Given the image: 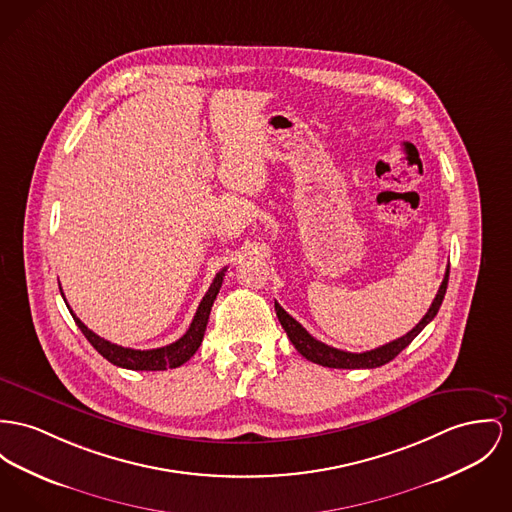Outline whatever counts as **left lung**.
<instances>
[{"instance_id":"1","label":"left lung","mask_w":512,"mask_h":512,"mask_svg":"<svg viewBox=\"0 0 512 512\" xmlns=\"http://www.w3.org/2000/svg\"><path fill=\"white\" fill-rule=\"evenodd\" d=\"M448 272H450V266L446 268L443 283L439 287L437 297L433 299L427 314L419 320V324H415L413 330H409L406 336H402L398 340L390 341L386 345H380V347L371 349V351H363V353L341 351V349L330 347V345L312 338L307 330L291 314H287L283 308L279 307V303H275V312H277V318H279L283 330L287 332L289 340L295 345V349L308 361H312L316 365H322V367H330V369H376V367H382V365L390 363L437 316L439 308L443 305L446 287H448Z\"/></svg>"}]
</instances>
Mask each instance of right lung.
<instances>
[{
	"label": "right lung",
	"instance_id": "1",
	"mask_svg": "<svg viewBox=\"0 0 512 512\" xmlns=\"http://www.w3.org/2000/svg\"><path fill=\"white\" fill-rule=\"evenodd\" d=\"M227 268H223L221 272L215 275L213 283L209 285L207 293L200 303V307L196 310V316L190 324V328L186 330V334L180 338V340L174 341L171 345H165V347H157V349H130V347H122V345H116V343H110V341L104 340L101 336H97L95 332H91L75 314L73 310L69 308L75 324L79 326V330L83 332V336L89 340V343L103 355L106 361H110L112 365L116 367H122V369H130V371H167V369H176L180 365H184L196 351L198 347L202 345L204 340L205 326H207V320H209V312L213 307V301L221 289V283H223V277H225ZM62 291V289H60ZM64 297V293H62ZM68 305V303H66Z\"/></svg>",
	"mask_w": 512,
	"mask_h": 512
}]
</instances>
